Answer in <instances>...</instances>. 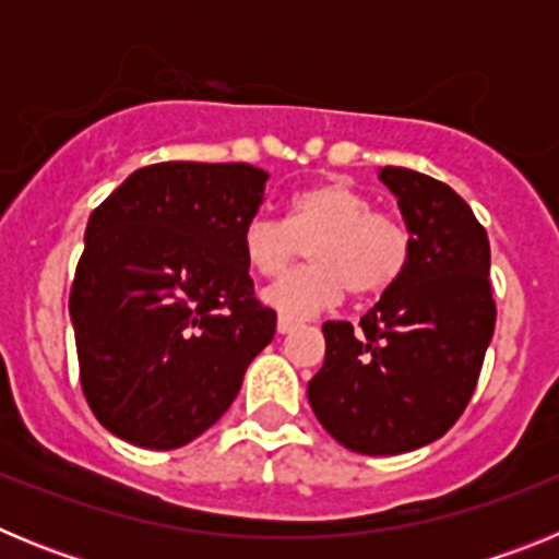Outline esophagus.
<instances>
[{
    "instance_id": "esophagus-1",
    "label": "esophagus",
    "mask_w": 559,
    "mask_h": 559,
    "mask_svg": "<svg viewBox=\"0 0 559 559\" xmlns=\"http://www.w3.org/2000/svg\"><path fill=\"white\" fill-rule=\"evenodd\" d=\"M299 328V322H294V319H288V316H280V319H276V330H280V333H290V330H296Z\"/></svg>"
}]
</instances>
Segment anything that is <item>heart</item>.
<instances>
[{
  "label": "heart",
  "mask_w": 559,
  "mask_h": 559,
  "mask_svg": "<svg viewBox=\"0 0 559 559\" xmlns=\"http://www.w3.org/2000/svg\"><path fill=\"white\" fill-rule=\"evenodd\" d=\"M308 246L313 260L263 294V302L288 319L338 305L353 290L358 299L386 294L406 274L412 231L397 215L374 210L367 192L347 181H319L290 199L283 221L246 224L240 249L254 274L280 276Z\"/></svg>",
  "instance_id": "1"
}]
</instances>
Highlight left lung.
Returning a JSON list of instances; mask_svg holds the SVG:
<instances>
[{
	"label": "left lung",
	"mask_w": 559,
	"mask_h": 559,
	"mask_svg": "<svg viewBox=\"0 0 559 559\" xmlns=\"http://www.w3.org/2000/svg\"><path fill=\"white\" fill-rule=\"evenodd\" d=\"M380 181L412 231V260L358 328L324 322V367L308 400L344 448L394 456L462 417L496 330V302L490 240L462 195L406 167H383Z\"/></svg>",
	"instance_id": "8db88e82"
}]
</instances>
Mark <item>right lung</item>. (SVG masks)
I'll list each match as a JSON object with an SVG mask.
<instances>
[{
	"label": "right lung",
	"instance_id": "add662e5",
	"mask_svg": "<svg viewBox=\"0 0 559 559\" xmlns=\"http://www.w3.org/2000/svg\"><path fill=\"white\" fill-rule=\"evenodd\" d=\"M265 181L243 162H162L92 212L69 316L83 394L114 437L147 451L192 442L274 338L240 249Z\"/></svg>",
	"mask_w": 559,
	"mask_h": 559
}]
</instances>
